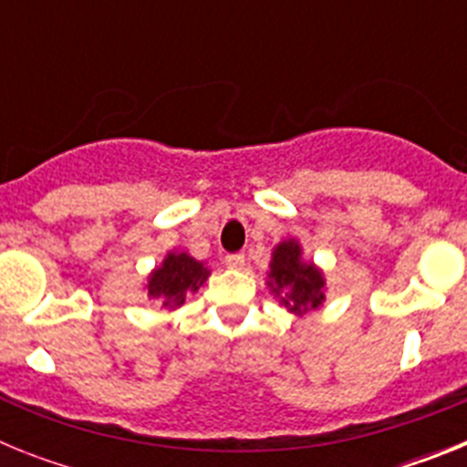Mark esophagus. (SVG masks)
Instances as JSON below:
<instances>
[{
  "label": "esophagus",
  "instance_id": "esophagus-1",
  "mask_svg": "<svg viewBox=\"0 0 467 467\" xmlns=\"http://www.w3.org/2000/svg\"><path fill=\"white\" fill-rule=\"evenodd\" d=\"M224 264L229 266V269H243L245 266V257L243 254H226L224 257Z\"/></svg>",
  "mask_w": 467,
  "mask_h": 467
}]
</instances>
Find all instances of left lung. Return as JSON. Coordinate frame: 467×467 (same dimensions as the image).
Here are the masks:
<instances>
[{
  "label": "left lung",
  "mask_w": 467,
  "mask_h": 467,
  "mask_svg": "<svg viewBox=\"0 0 467 467\" xmlns=\"http://www.w3.org/2000/svg\"><path fill=\"white\" fill-rule=\"evenodd\" d=\"M299 245L295 241L280 243L271 262V290L283 295V304L295 313H306L323 304V275L313 264L299 259Z\"/></svg>",
  "instance_id": "left-lung-1"
}]
</instances>
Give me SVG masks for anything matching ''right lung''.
Returning a JSON list of instances; mask_svg holds the SVG:
<instances>
[{
    "label": "right lung",
    "instance_id": "right-lung-1",
    "mask_svg": "<svg viewBox=\"0 0 467 467\" xmlns=\"http://www.w3.org/2000/svg\"><path fill=\"white\" fill-rule=\"evenodd\" d=\"M208 275L210 271L203 264L187 253H171L163 266L151 274L150 296H161L163 306H180L187 292H196Z\"/></svg>",
    "mask_w": 467,
    "mask_h": 467
}]
</instances>
